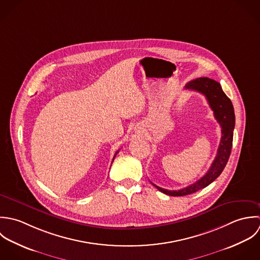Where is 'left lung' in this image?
<instances>
[{"label":"left lung","mask_w":260,"mask_h":260,"mask_svg":"<svg viewBox=\"0 0 260 260\" xmlns=\"http://www.w3.org/2000/svg\"><path fill=\"white\" fill-rule=\"evenodd\" d=\"M185 88L201 92L206 96L208 104L214 112V116L221 126L222 136L217 151V155L215 156L207 173L201 179H199L192 185H189L177 191L162 189L152 183L158 191L169 196H185L195 193L207 187L208 185H210L214 180H216L223 172L229 159L232 149L233 131L235 126L234 108L231 101L223 92L220 83L208 77H200L188 82Z\"/></svg>","instance_id":"8db88e82"}]
</instances>
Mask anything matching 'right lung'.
I'll return each mask as SVG.
<instances>
[{"label": "right lung", "instance_id": "obj_1", "mask_svg": "<svg viewBox=\"0 0 260 260\" xmlns=\"http://www.w3.org/2000/svg\"><path fill=\"white\" fill-rule=\"evenodd\" d=\"M117 153H118V151L115 153V155H114V156H113V159H114V157H115V156H116V154H117ZM113 159H112V161H113Z\"/></svg>", "mask_w": 260, "mask_h": 260}]
</instances>
